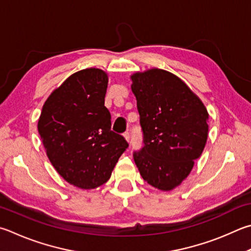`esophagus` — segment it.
Instances as JSON below:
<instances>
[{"label":"esophagus","mask_w":251,"mask_h":251,"mask_svg":"<svg viewBox=\"0 0 251 251\" xmlns=\"http://www.w3.org/2000/svg\"><path fill=\"white\" fill-rule=\"evenodd\" d=\"M124 137H125V139L127 140V141H128V143H129V139H130V135H129V133H128V131H125V133H124Z\"/></svg>","instance_id":"1"}]
</instances>
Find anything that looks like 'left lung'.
<instances>
[{"mask_svg": "<svg viewBox=\"0 0 251 251\" xmlns=\"http://www.w3.org/2000/svg\"><path fill=\"white\" fill-rule=\"evenodd\" d=\"M144 146L134 151L143 179L169 191L183 181L207 140L208 113L183 81L151 69L131 75Z\"/></svg>", "mask_w": 251, "mask_h": 251, "instance_id": "left-lung-1", "label": "left lung"}]
</instances>
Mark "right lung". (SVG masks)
Returning a JSON list of instances; mask_svg holds the SVG:
<instances>
[{
  "mask_svg": "<svg viewBox=\"0 0 251 251\" xmlns=\"http://www.w3.org/2000/svg\"><path fill=\"white\" fill-rule=\"evenodd\" d=\"M107 75L95 68L70 75L43 106L38 131L54 169L70 184L94 189L110 179L128 147L104 106Z\"/></svg>",
  "mask_w": 251,
  "mask_h": 251,
  "instance_id": "obj_1",
  "label": "right lung"
}]
</instances>
